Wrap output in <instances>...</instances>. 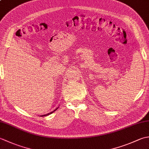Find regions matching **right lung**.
<instances>
[{"label": "right lung", "mask_w": 149, "mask_h": 149, "mask_svg": "<svg viewBox=\"0 0 149 149\" xmlns=\"http://www.w3.org/2000/svg\"><path fill=\"white\" fill-rule=\"evenodd\" d=\"M56 109H58V108H56L55 110H54V111H56ZM54 111H52V112H50V113H48V114H46V115H42L41 116H47V115H50V114H52Z\"/></svg>", "instance_id": "add662e5"}]
</instances>
